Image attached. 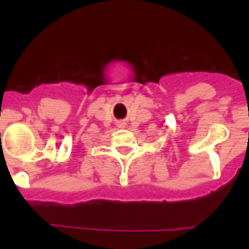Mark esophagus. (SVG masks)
Masks as SVG:
<instances>
[{
  "label": "esophagus",
  "instance_id": "34e87169",
  "mask_svg": "<svg viewBox=\"0 0 249 249\" xmlns=\"http://www.w3.org/2000/svg\"><path fill=\"white\" fill-rule=\"evenodd\" d=\"M121 124H123V123H121Z\"/></svg>",
  "mask_w": 249,
  "mask_h": 249
}]
</instances>
